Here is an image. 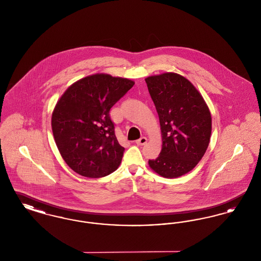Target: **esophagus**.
<instances>
[{
	"label": "esophagus",
	"mask_w": 261,
	"mask_h": 261,
	"mask_svg": "<svg viewBox=\"0 0 261 261\" xmlns=\"http://www.w3.org/2000/svg\"><path fill=\"white\" fill-rule=\"evenodd\" d=\"M148 139L146 137H141L139 140H137L136 144L138 146H144L145 144H147Z\"/></svg>",
	"instance_id": "34e87169"
}]
</instances>
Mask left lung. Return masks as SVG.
Wrapping results in <instances>:
<instances>
[{
	"instance_id": "obj_1",
	"label": "left lung",
	"mask_w": 261,
	"mask_h": 261,
	"mask_svg": "<svg viewBox=\"0 0 261 261\" xmlns=\"http://www.w3.org/2000/svg\"><path fill=\"white\" fill-rule=\"evenodd\" d=\"M160 117L162 149L149 167L165 178L191 171L210 144L211 115L199 91L185 77L167 72L146 78Z\"/></svg>"
}]
</instances>
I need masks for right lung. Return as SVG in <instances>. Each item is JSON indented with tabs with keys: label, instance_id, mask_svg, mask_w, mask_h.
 Instances as JSON below:
<instances>
[{
	"label": "right lung",
	"instance_id": "1",
	"mask_svg": "<svg viewBox=\"0 0 261 261\" xmlns=\"http://www.w3.org/2000/svg\"><path fill=\"white\" fill-rule=\"evenodd\" d=\"M134 81L94 74L68 88L51 115L57 147L76 173L99 178L115 171L123 156L110 116L112 107L133 87Z\"/></svg>",
	"mask_w": 261,
	"mask_h": 261
}]
</instances>
